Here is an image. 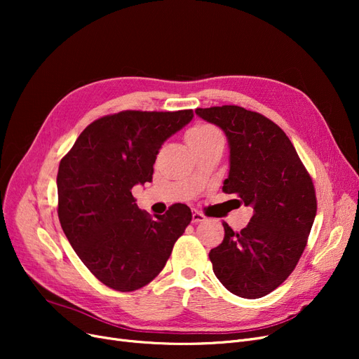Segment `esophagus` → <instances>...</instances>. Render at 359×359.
I'll return each mask as SVG.
<instances>
[{
	"label": "esophagus",
	"instance_id": "obj_1",
	"mask_svg": "<svg viewBox=\"0 0 359 359\" xmlns=\"http://www.w3.org/2000/svg\"><path fill=\"white\" fill-rule=\"evenodd\" d=\"M205 219H206V217H205L202 212L193 211V214H191V222H193V223H201V222H203Z\"/></svg>",
	"mask_w": 359,
	"mask_h": 359
}]
</instances>
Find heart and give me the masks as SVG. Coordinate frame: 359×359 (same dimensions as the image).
Returning <instances> with one entry per match:
<instances>
[{
	"instance_id": "heart-1",
	"label": "heart",
	"mask_w": 359,
	"mask_h": 359,
	"mask_svg": "<svg viewBox=\"0 0 359 359\" xmlns=\"http://www.w3.org/2000/svg\"><path fill=\"white\" fill-rule=\"evenodd\" d=\"M219 136H220V133H219V130H217L215 127L201 124V126H194L193 128L189 130L187 142H189V145H194V144L203 142V140H206V139L219 137Z\"/></svg>"
}]
</instances>
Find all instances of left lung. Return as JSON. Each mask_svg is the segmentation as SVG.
<instances>
[{"mask_svg":"<svg viewBox=\"0 0 359 359\" xmlns=\"http://www.w3.org/2000/svg\"><path fill=\"white\" fill-rule=\"evenodd\" d=\"M229 144L223 191L238 194L253 217L241 232L223 223V243L210 252L215 277L233 295L256 299L295 269L316 217V194L295 147L276 123L240 106L196 109Z\"/></svg>","mask_w":359,"mask_h":359,"instance_id":"obj_1","label":"left lung"}]
</instances>
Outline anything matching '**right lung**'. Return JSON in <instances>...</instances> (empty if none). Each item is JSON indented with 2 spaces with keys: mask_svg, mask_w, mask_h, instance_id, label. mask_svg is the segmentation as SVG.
Listing matches in <instances>:
<instances>
[{
  "mask_svg": "<svg viewBox=\"0 0 359 359\" xmlns=\"http://www.w3.org/2000/svg\"><path fill=\"white\" fill-rule=\"evenodd\" d=\"M193 111H123L95 119L58 168V217L76 255L103 285L132 292L165 268L191 222L187 205L151 217L132 189L153 181L158 149Z\"/></svg>",
  "mask_w": 359,
  "mask_h": 359,
  "instance_id": "1",
  "label": "right lung"
}]
</instances>
